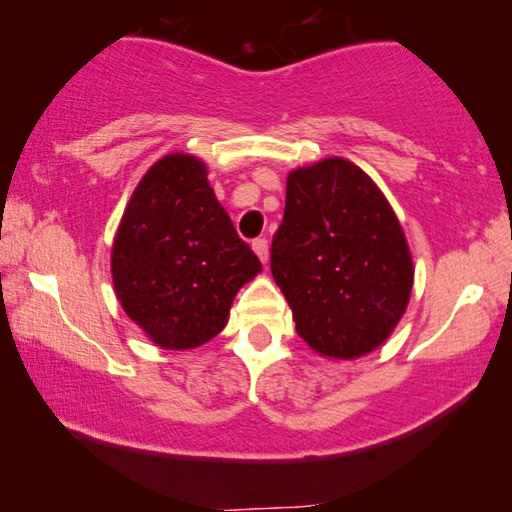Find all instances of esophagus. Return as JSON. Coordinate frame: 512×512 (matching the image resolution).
<instances>
[{"instance_id":"esophagus-1","label":"esophagus","mask_w":512,"mask_h":512,"mask_svg":"<svg viewBox=\"0 0 512 512\" xmlns=\"http://www.w3.org/2000/svg\"><path fill=\"white\" fill-rule=\"evenodd\" d=\"M251 249H254V254L258 258H261L263 265L268 263V242H265V240H254V244H251Z\"/></svg>"}]
</instances>
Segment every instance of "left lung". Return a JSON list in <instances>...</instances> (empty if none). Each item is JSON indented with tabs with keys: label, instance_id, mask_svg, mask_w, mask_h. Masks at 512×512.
I'll return each instance as SVG.
<instances>
[{
	"label": "left lung",
	"instance_id": "obj_1",
	"mask_svg": "<svg viewBox=\"0 0 512 512\" xmlns=\"http://www.w3.org/2000/svg\"><path fill=\"white\" fill-rule=\"evenodd\" d=\"M270 270L298 335L328 361L382 347L408 310L415 282L394 207L359 165L340 156L286 174Z\"/></svg>",
	"mask_w": 512,
	"mask_h": 512
}]
</instances>
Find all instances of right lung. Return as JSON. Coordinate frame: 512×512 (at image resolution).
<instances>
[{
	"mask_svg": "<svg viewBox=\"0 0 512 512\" xmlns=\"http://www.w3.org/2000/svg\"><path fill=\"white\" fill-rule=\"evenodd\" d=\"M261 270L216 200L205 160L172 151L146 170L116 228L111 279L123 312L153 345H205Z\"/></svg>",
	"mask_w": 512,
	"mask_h": 512,
	"instance_id": "add662e5",
	"label": "right lung"
}]
</instances>
